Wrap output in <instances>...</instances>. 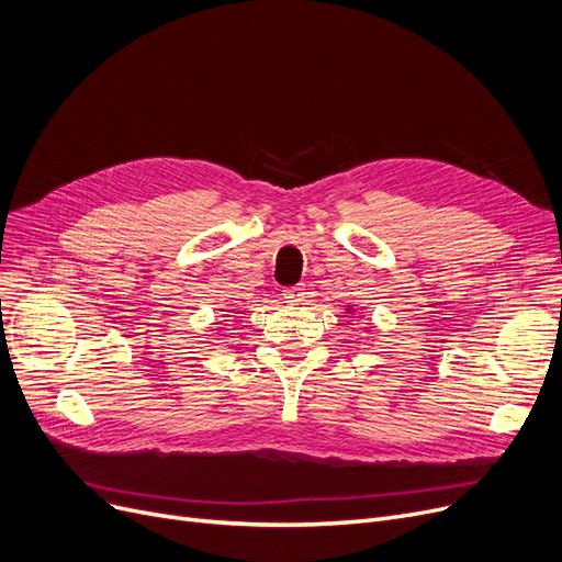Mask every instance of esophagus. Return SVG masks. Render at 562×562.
Listing matches in <instances>:
<instances>
[{"instance_id": "esophagus-1", "label": "esophagus", "mask_w": 562, "mask_h": 562, "mask_svg": "<svg viewBox=\"0 0 562 562\" xmlns=\"http://www.w3.org/2000/svg\"><path fill=\"white\" fill-rule=\"evenodd\" d=\"M306 288L304 285H290V288H283V300L288 302V304H302L304 302V292Z\"/></svg>"}]
</instances>
